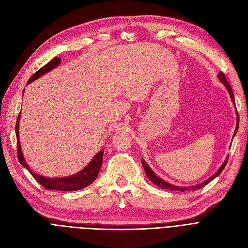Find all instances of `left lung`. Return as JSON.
I'll return each mask as SVG.
<instances>
[{"mask_svg": "<svg viewBox=\"0 0 248 248\" xmlns=\"http://www.w3.org/2000/svg\"><path fill=\"white\" fill-rule=\"evenodd\" d=\"M218 77H219V79L222 81L223 83H224V85L226 86V88H227V90H228V93H229V94H230V97H231V99H232V101H233V103H235V101H234V96H233V91H232V88H231V86H230V84L227 82V80H226V77H225V75H224V73L223 72H219V74H218ZM236 113H237V125H236V129H235V132H234V136H235V134L237 133V129H238V125H239V115H238V112L236 111ZM227 161H228V158L225 160V162L223 163V165L220 167V169L218 170V172H216L211 178H209L208 180H206L205 182H203L202 184H199V185H197V186H193V187H190V188H188V187H178V186H174V185H171V184H169V183H167V182H165L164 180H162L161 178H159L157 175H155L151 169H150V167L146 164V162L144 161V160H141V164H142V167H144V170H145V172H146V174H147V176H148V178L153 182V183L155 184V185H157L159 188H162V189H167V190H171V191H180V192H184V191H187L188 189H191V190H193V191H195V190H198V189H201V188H203L204 186H206L207 184H209L210 182L213 180V179H215L218 175H220V173L223 171V169L225 168V166H226V164H227Z\"/></svg>", "mask_w": 248, "mask_h": 248, "instance_id": "8db88e82", "label": "left lung"}]
</instances>
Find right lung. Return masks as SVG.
<instances>
[{
  "mask_svg": "<svg viewBox=\"0 0 248 248\" xmlns=\"http://www.w3.org/2000/svg\"><path fill=\"white\" fill-rule=\"evenodd\" d=\"M60 64V58L56 57L53 58L51 61H49L46 65H44L43 67H41L39 69L36 73H34L30 79L28 80L27 84L31 83L32 81H34L35 79H37L38 77H40L41 75L45 74L46 72L50 71L51 69H53L54 67H56L57 65ZM19 120H20V114L18 115L17 119V123H16V137L18 138L17 140V154H18V160L19 162L25 167L28 169V171L30 172V174L33 176V178L40 184L42 187H44L45 189L48 190H57V191H77L83 189L85 187H87L88 185H90L96 179L99 170L102 165V155H103V151L98 152V154H96L93 159L90 161V163L83 169L82 171L78 172L77 174L70 176V177H65V178H58V179H51V178H46L43 176H39L37 174H34L31 169H29L28 165L25 163L24 157L21 152V147H20V141H19Z\"/></svg>",
  "mask_w": 248,
  "mask_h": 248,
  "instance_id": "add662e5",
  "label": "right lung"
}]
</instances>
